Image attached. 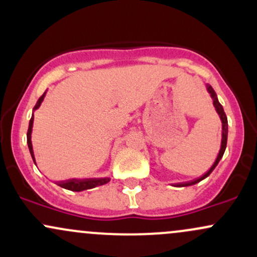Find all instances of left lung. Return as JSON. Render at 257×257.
I'll return each instance as SVG.
<instances>
[{
  "label": "left lung",
  "mask_w": 257,
  "mask_h": 257,
  "mask_svg": "<svg viewBox=\"0 0 257 257\" xmlns=\"http://www.w3.org/2000/svg\"><path fill=\"white\" fill-rule=\"evenodd\" d=\"M206 89H208L209 93H210L211 98H213V104H214V106H215V108H216V112H217V113H219V116H220V118H221V122H222V139H221V149H220L219 155H217L216 159H215L214 164H213V166H211L210 169H209L208 172H206V173L204 174V175L200 176V178H198V179L193 180V181H190V182H184V184H179V185H176V186H178V187H185V186H191V185H194V184H197V182L202 181L203 179L208 178V176L210 175V174H211V172H213V170L215 169V167H216L217 164H219L220 159L222 158L223 153H225V150H226V146H227V133H228V123H227V117H226V113H225V111H223L222 105H221L220 102H219V100H217L216 93H215L213 88H211V85L206 84Z\"/></svg>",
  "instance_id": "8db88e82"
}]
</instances>
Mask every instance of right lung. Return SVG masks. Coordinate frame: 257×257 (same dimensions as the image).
<instances>
[{"mask_svg":"<svg viewBox=\"0 0 257 257\" xmlns=\"http://www.w3.org/2000/svg\"><path fill=\"white\" fill-rule=\"evenodd\" d=\"M44 96H46V93H43V95L38 99L37 104L35 105L34 110H37L40 107L41 104H42ZM32 124H34V114H32L30 123H29V129H28V146L29 150H30L31 157L34 159L35 164H36V161H35V156H34V150H32V143H31V132H32ZM110 181L108 178H102V179H83V180H77V179H71V180H66V181H60L58 182V185L60 187L66 188V190L70 191H75V192H79V191H84V190H89V188L96 187V186H101L107 184Z\"/></svg>","mask_w":257,"mask_h":257,"instance_id":"add662e5","label":"right lung"}]
</instances>
